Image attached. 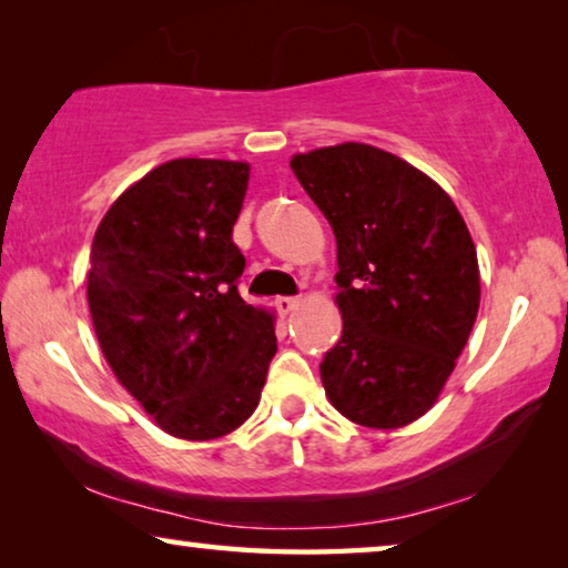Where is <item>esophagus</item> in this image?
<instances>
[{"label":"esophagus","instance_id":"1","mask_svg":"<svg viewBox=\"0 0 568 568\" xmlns=\"http://www.w3.org/2000/svg\"><path fill=\"white\" fill-rule=\"evenodd\" d=\"M297 302H300V297H276L274 300V305H276V310L282 315H290L294 307H297Z\"/></svg>","mask_w":568,"mask_h":568}]
</instances>
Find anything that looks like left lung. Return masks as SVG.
<instances>
[{
	"label": "left lung",
	"instance_id": "obj_1",
	"mask_svg": "<svg viewBox=\"0 0 568 568\" xmlns=\"http://www.w3.org/2000/svg\"><path fill=\"white\" fill-rule=\"evenodd\" d=\"M290 165L336 235L344 331L321 362L325 395L372 429L416 422L476 323L470 232L432 178L377 146H325Z\"/></svg>",
	"mask_w": 568,
	"mask_h": 568
}]
</instances>
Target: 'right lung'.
Masks as SVG:
<instances>
[{"instance_id": "add662e5", "label": "right lung", "mask_w": 568, "mask_h": 568, "mask_svg": "<svg viewBox=\"0 0 568 568\" xmlns=\"http://www.w3.org/2000/svg\"><path fill=\"white\" fill-rule=\"evenodd\" d=\"M251 165L170 160L123 191L92 240L88 302L119 383L181 439L253 414L276 354L274 317L240 297L232 240Z\"/></svg>"}]
</instances>
